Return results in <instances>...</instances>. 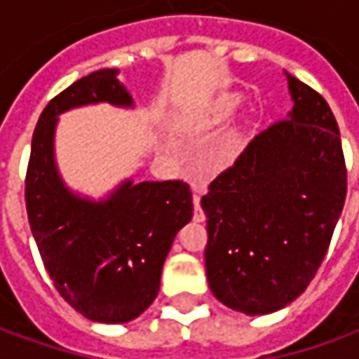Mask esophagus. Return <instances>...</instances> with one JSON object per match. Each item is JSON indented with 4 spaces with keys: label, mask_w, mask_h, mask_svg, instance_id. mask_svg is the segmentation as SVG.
<instances>
[{
    "label": "esophagus",
    "mask_w": 359,
    "mask_h": 359,
    "mask_svg": "<svg viewBox=\"0 0 359 359\" xmlns=\"http://www.w3.org/2000/svg\"><path fill=\"white\" fill-rule=\"evenodd\" d=\"M192 202H194V221L202 223V221H205V213H203V210L200 208V196H192Z\"/></svg>",
    "instance_id": "esophagus-1"
}]
</instances>
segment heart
<instances>
[{
    "mask_svg": "<svg viewBox=\"0 0 359 359\" xmlns=\"http://www.w3.org/2000/svg\"><path fill=\"white\" fill-rule=\"evenodd\" d=\"M236 97H231V95H226V97H219L217 102H213L205 109V113L202 115H198L196 121L190 125V130L192 133H211L213 128H217L219 125H223L226 118L231 117L236 109ZM234 157V140H225L215 151V156H213V163L217 165V167H225L233 161Z\"/></svg>",
    "mask_w": 359,
    "mask_h": 359,
    "instance_id": "1",
    "label": "heart"
}]
</instances>
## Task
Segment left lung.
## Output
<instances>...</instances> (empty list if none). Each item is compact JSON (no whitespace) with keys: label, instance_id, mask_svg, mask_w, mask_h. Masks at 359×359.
Instances as JSON below:
<instances>
[{"label":"left lung","instance_id":"8db88e82","mask_svg":"<svg viewBox=\"0 0 359 359\" xmlns=\"http://www.w3.org/2000/svg\"><path fill=\"white\" fill-rule=\"evenodd\" d=\"M294 107L202 198L213 296L246 316L285 308L316 277L344 200L339 125L323 95L286 74Z\"/></svg>","mask_w":359,"mask_h":359}]
</instances>
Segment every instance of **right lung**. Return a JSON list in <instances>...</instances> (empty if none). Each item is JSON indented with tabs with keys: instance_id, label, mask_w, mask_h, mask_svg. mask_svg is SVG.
Listing matches in <instances>:
<instances>
[{
	"instance_id": "1",
	"label": "right lung",
	"mask_w": 359,
	"mask_h": 359,
	"mask_svg": "<svg viewBox=\"0 0 359 359\" xmlns=\"http://www.w3.org/2000/svg\"><path fill=\"white\" fill-rule=\"evenodd\" d=\"M117 74V69L90 73L46 105L25 180L28 223L43 267L63 300L97 323H126L149 308L172 241L194 215L182 180H125L100 202L63 184L53 154L57 117L88 103L130 107L133 97Z\"/></svg>"
}]
</instances>
